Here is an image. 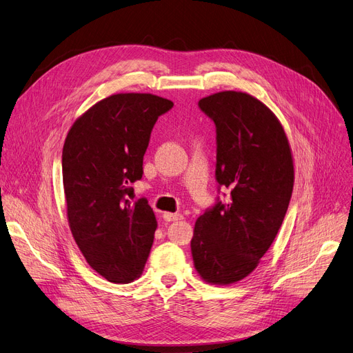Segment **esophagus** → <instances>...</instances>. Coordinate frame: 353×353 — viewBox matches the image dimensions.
Here are the masks:
<instances>
[{"label": "esophagus", "mask_w": 353, "mask_h": 353, "mask_svg": "<svg viewBox=\"0 0 353 353\" xmlns=\"http://www.w3.org/2000/svg\"><path fill=\"white\" fill-rule=\"evenodd\" d=\"M163 219H165L166 221H178V220L184 219V216L178 214V213H175V214H172V213H165V214H163Z\"/></svg>", "instance_id": "esophagus-1"}]
</instances>
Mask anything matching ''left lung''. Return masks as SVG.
Returning a JSON list of instances; mask_svg holds the SVG:
<instances>
[{
	"label": "left lung",
	"mask_w": 353,
	"mask_h": 353,
	"mask_svg": "<svg viewBox=\"0 0 353 353\" xmlns=\"http://www.w3.org/2000/svg\"><path fill=\"white\" fill-rule=\"evenodd\" d=\"M216 125V181L229 190L194 228L195 270L211 284L248 276L272 245L288 210L294 165L283 125L246 92L223 91L199 101ZM225 195V194H223Z\"/></svg>",
	"instance_id": "1"
}]
</instances>
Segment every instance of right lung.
<instances>
[{
    "label": "right lung",
    "instance_id": "1",
    "mask_svg": "<svg viewBox=\"0 0 353 353\" xmlns=\"http://www.w3.org/2000/svg\"><path fill=\"white\" fill-rule=\"evenodd\" d=\"M174 103L152 94H116L70 128L62 176L70 232L92 270L110 283H132L143 271L157 217L145 196L133 201L143 157L159 116Z\"/></svg>",
    "mask_w": 353,
    "mask_h": 353
}]
</instances>
